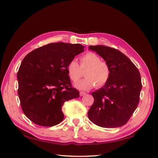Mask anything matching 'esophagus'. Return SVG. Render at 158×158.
<instances>
[{
	"instance_id": "34e87169",
	"label": "esophagus",
	"mask_w": 158,
	"mask_h": 158,
	"mask_svg": "<svg viewBox=\"0 0 158 158\" xmlns=\"http://www.w3.org/2000/svg\"><path fill=\"white\" fill-rule=\"evenodd\" d=\"M85 94H86V93L84 92H82V91H81V92H80V96H83V95H84Z\"/></svg>"
}]
</instances>
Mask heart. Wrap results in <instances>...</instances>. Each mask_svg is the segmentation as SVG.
Masks as SVG:
<instances>
[{
	"instance_id": "heart-1",
	"label": "heart",
	"mask_w": 158,
	"mask_h": 158,
	"mask_svg": "<svg viewBox=\"0 0 158 158\" xmlns=\"http://www.w3.org/2000/svg\"><path fill=\"white\" fill-rule=\"evenodd\" d=\"M98 55L88 52L81 56L80 66L76 60H70L66 69L70 79L76 82L82 75V69H86V78L75 84V86L83 90H88L95 87L99 88L106 85L111 77V70L106 61L101 60Z\"/></svg>"
}]
</instances>
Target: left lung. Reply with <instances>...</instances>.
Instances as JSON below:
<instances>
[{
    "label": "left lung",
    "instance_id": "left-lung-1",
    "mask_svg": "<svg viewBox=\"0 0 158 158\" xmlns=\"http://www.w3.org/2000/svg\"><path fill=\"white\" fill-rule=\"evenodd\" d=\"M109 64L108 82L92 92L94 102L88 111L89 120L103 128H117L128 121L136 110L142 89L140 74L123 52L103 45L89 46Z\"/></svg>",
    "mask_w": 158,
    "mask_h": 158
}]
</instances>
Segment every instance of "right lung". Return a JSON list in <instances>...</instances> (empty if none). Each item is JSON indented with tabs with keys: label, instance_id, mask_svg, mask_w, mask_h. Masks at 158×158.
Returning a JSON list of instances; mask_svg holds the SVG:
<instances>
[{
	"label": "right lung",
	"instance_id": "add662e5",
	"mask_svg": "<svg viewBox=\"0 0 158 158\" xmlns=\"http://www.w3.org/2000/svg\"><path fill=\"white\" fill-rule=\"evenodd\" d=\"M84 51L80 44L52 43L32 51L23 59L17 74L18 94L23 113L33 123L52 127L63 120L64 103L80 96L66 67Z\"/></svg>",
	"mask_w": 158,
	"mask_h": 158
}]
</instances>
